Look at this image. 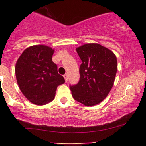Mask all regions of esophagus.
Returning a JSON list of instances; mask_svg holds the SVG:
<instances>
[{
  "label": "esophagus",
  "instance_id": "34e87169",
  "mask_svg": "<svg viewBox=\"0 0 146 146\" xmlns=\"http://www.w3.org/2000/svg\"><path fill=\"white\" fill-rule=\"evenodd\" d=\"M64 77L65 80H66V82H67L68 81V75L67 74H65L64 76Z\"/></svg>",
  "mask_w": 146,
  "mask_h": 146
}]
</instances>
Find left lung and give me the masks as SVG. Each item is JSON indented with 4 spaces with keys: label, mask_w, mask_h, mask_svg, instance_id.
Listing matches in <instances>:
<instances>
[{
    "label": "left lung",
    "mask_w": 146,
    "mask_h": 146,
    "mask_svg": "<svg viewBox=\"0 0 146 146\" xmlns=\"http://www.w3.org/2000/svg\"><path fill=\"white\" fill-rule=\"evenodd\" d=\"M82 61L80 80L70 85L72 95L85 106H93L105 99L114 85L117 70L115 54L99 44H86L76 48Z\"/></svg>",
    "instance_id": "1"
}]
</instances>
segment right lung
Masks as SVG:
<instances>
[{"label": "right lung", "mask_w": 146, "mask_h": 146, "mask_svg": "<svg viewBox=\"0 0 146 146\" xmlns=\"http://www.w3.org/2000/svg\"><path fill=\"white\" fill-rule=\"evenodd\" d=\"M54 50L45 45L26 48L17 59L15 76L20 90L33 104L44 105L54 99L57 87L64 83L52 61Z\"/></svg>", "instance_id": "1"}]
</instances>
